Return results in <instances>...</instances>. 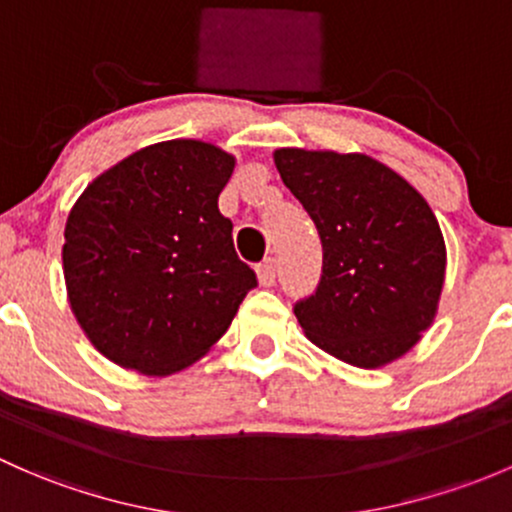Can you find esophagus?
<instances>
[{
	"label": "esophagus",
	"mask_w": 512,
	"mask_h": 512,
	"mask_svg": "<svg viewBox=\"0 0 512 512\" xmlns=\"http://www.w3.org/2000/svg\"><path fill=\"white\" fill-rule=\"evenodd\" d=\"M257 279H260L262 287H272L274 279H277V260H274V257H270V260H265L257 267Z\"/></svg>",
	"instance_id": "esophagus-1"
}]
</instances>
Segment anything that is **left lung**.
<instances>
[{
    "mask_svg": "<svg viewBox=\"0 0 512 512\" xmlns=\"http://www.w3.org/2000/svg\"><path fill=\"white\" fill-rule=\"evenodd\" d=\"M274 164L324 250L319 284L294 304L304 333L358 368L400 358L432 324L444 284L446 247L432 208L365 154L277 149Z\"/></svg>",
    "mask_w": 512,
    "mask_h": 512,
    "instance_id": "left-lung-1",
    "label": "left lung"
}]
</instances>
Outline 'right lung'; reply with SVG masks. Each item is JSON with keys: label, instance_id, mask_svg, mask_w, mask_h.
I'll return each mask as SVG.
<instances>
[{"label": "right lung", "instance_id": "1", "mask_svg": "<svg viewBox=\"0 0 512 512\" xmlns=\"http://www.w3.org/2000/svg\"><path fill=\"white\" fill-rule=\"evenodd\" d=\"M235 159L171 139L98 176L66 223L71 309L117 365L169 375L206 355L257 274L240 260L218 196Z\"/></svg>", "mask_w": 512, "mask_h": 512}]
</instances>
